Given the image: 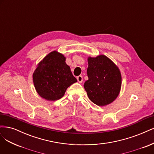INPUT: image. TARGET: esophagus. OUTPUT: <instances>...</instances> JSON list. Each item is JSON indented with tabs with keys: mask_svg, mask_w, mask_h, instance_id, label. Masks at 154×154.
I'll use <instances>...</instances> for the list:
<instances>
[{
	"mask_svg": "<svg viewBox=\"0 0 154 154\" xmlns=\"http://www.w3.org/2000/svg\"><path fill=\"white\" fill-rule=\"evenodd\" d=\"M77 80L79 83H82L83 82V77L82 76H79L77 77Z\"/></svg>",
	"mask_w": 154,
	"mask_h": 154,
	"instance_id": "34e87169",
	"label": "esophagus"
}]
</instances>
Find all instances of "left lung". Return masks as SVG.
I'll return each mask as SVG.
<instances>
[{
  "label": "left lung",
  "instance_id": "left-lung-1",
  "mask_svg": "<svg viewBox=\"0 0 154 154\" xmlns=\"http://www.w3.org/2000/svg\"><path fill=\"white\" fill-rule=\"evenodd\" d=\"M88 79L84 83L89 99L99 106L113 103L119 96L122 86L121 72L108 57L100 55L88 57Z\"/></svg>",
  "mask_w": 154,
  "mask_h": 154
}]
</instances>
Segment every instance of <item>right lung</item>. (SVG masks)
I'll return each mask as SVG.
<instances>
[{"mask_svg":"<svg viewBox=\"0 0 154 154\" xmlns=\"http://www.w3.org/2000/svg\"><path fill=\"white\" fill-rule=\"evenodd\" d=\"M32 78L36 92L51 101L62 98L67 88L77 82L66 63V57L57 51L50 52L38 63Z\"/></svg>","mask_w":154,"mask_h":154,"instance_id":"right-lung-1","label":"right lung"}]
</instances>
